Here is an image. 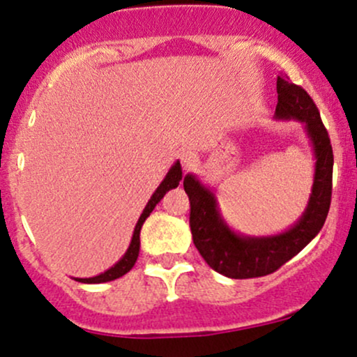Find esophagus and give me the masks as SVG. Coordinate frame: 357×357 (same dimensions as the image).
Listing matches in <instances>:
<instances>
[{
	"instance_id": "34e87169",
	"label": "esophagus",
	"mask_w": 357,
	"mask_h": 357,
	"mask_svg": "<svg viewBox=\"0 0 357 357\" xmlns=\"http://www.w3.org/2000/svg\"><path fill=\"white\" fill-rule=\"evenodd\" d=\"M179 161H181L184 169H191L196 165V161H198V155L192 153V151H183L179 154Z\"/></svg>"
}]
</instances>
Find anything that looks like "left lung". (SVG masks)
Returning a JSON list of instances; mask_svg holds the SVG:
<instances>
[{
  "mask_svg": "<svg viewBox=\"0 0 357 357\" xmlns=\"http://www.w3.org/2000/svg\"><path fill=\"white\" fill-rule=\"evenodd\" d=\"M277 119L304 122L312 142L315 174L305 211L284 233L272 236L238 235L221 218L215 195L196 176H184V191L190 196V227L192 241L213 270L230 278H253L273 273L296 257L321 231L333 196L334 155L329 134L314 100L289 77H277Z\"/></svg>",
  "mask_w": 357,
  "mask_h": 357,
  "instance_id": "obj_1",
  "label": "left lung"
}]
</instances>
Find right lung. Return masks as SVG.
Segmentation results:
<instances>
[{
	"label": "right lung",
	"mask_w": 357,
	"mask_h": 357,
	"mask_svg": "<svg viewBox=\"0 0 357 357\" xmlns=\"http://www.w3.org/2000/svg\"><path fill=\"white\" fill-rule=\"evenodd\" d=\"M181 178H183L181 165H179V161H176L174 166L169 169V173L166 174V178L162 179V183L159 184L158 190L154 191V195L151 196V199L147 202L144 211H142L141 218H139L136 228H134L132 240H130V245H129V248H127V252L124 253V257H122L121 260H119L117 264L114 265V267L105 270V272L100 273V275L90 277V278H75V280L82 282V284H102V282L116 280V278L126 275V273L134 267V264H136V260L139 257V247H141V240H139V235H141L142 223H144L147 216L151 215V211L154 210L155 204H158L162 198H165L166 192L169 190H173V188H178V184H179V181H181Z\"/></svg>",
	"instance_id": "right-lung-1"
}]
</instances>
